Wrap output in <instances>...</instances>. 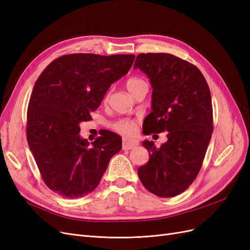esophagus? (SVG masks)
I'll use <instances>...</instances> for the list:
<instances>
[{"mask_svg": "<svg viewBox=\"0 0 250 250\" xmlns=\"http://www.w3.org/2000/svg\"><path fill=\"white\" fill-rule=\"evenodd\" d=\"M137 146H139V142L137 140H124L122 144L123 150H130Z\"/></svg>", "mask_w": 250, "mask_h": 250, "instance_id": "34e87169", "label": "esophagus"}]
</instances>
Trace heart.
Wrapping results in <instances>:
<instances>
[{
	"label": "heart",
	"mask_w": 250,
	"mask_h": 250,
	"mask_svg": "<svg viewBox=\"0 0 250 250\" xmlns=\"http://www.w3.org/2000/svg\"><path fill=\"white\" fill-rule=\"evenodd\" d=\"M126 88L128 89L132 96L138 92V90L144 86H147L146 82L138 77H131L128 79L125 83ZM112 128L120 133L125 135H130L135 131V123L130 120H121L112 125Z\"/></svg>",
	"instance_id": "obj_1"
}]
</instances>
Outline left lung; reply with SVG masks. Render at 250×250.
<instances>
[{
  "label": "left lung",
  "mask_w": 250,
  "mask_h": 250,
  "mask_svg": "<svg viewBox=\"0 0 250 250\" xmlns=\"http://www.w3.org/2000/svg\"><path fill=\"white\" fill-rule=\"evenodd\" d=\"M133 67L145 73L152 86V110L144 120L143 132L168 131L160 148L153 141L143 142L150 157L138 175L149 192L174 197L197 177L211 138L209 88L198 67L168 53H142Z\"/></svg>",
  "instance_id": "8db88e82"
}]
</instances>
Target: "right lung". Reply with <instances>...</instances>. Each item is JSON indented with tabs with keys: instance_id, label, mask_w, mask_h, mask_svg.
<instances>
[{
	"instance_id": "add662e5",
	"label": "right lung",
	"mask_w": 250,
	"mask_h": 250,
	"mask_svg": "<svg viewBox=\"0 0 250 250\" xmlns=\"http://www.w3.org/2000/svg\"><path fill=\"white\" fill-rule=\"evenodd\" d=\"M134 55L78 53L59 57L37 78L27 111V140L42 177L53 192L80 198L93 192L122 138L105 130L95 142L80 137V123L113 82L128 73Z\"/></svg>"
}]
</instances>
